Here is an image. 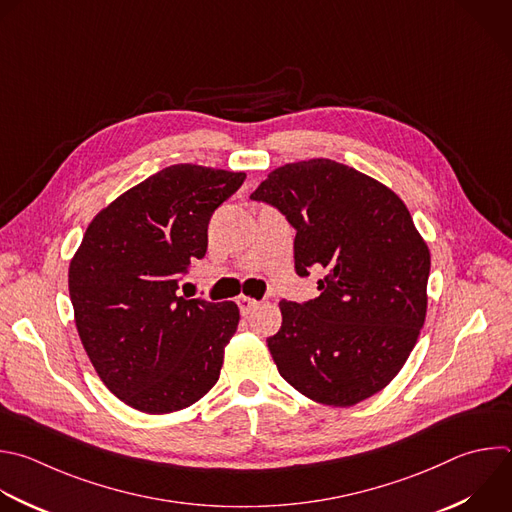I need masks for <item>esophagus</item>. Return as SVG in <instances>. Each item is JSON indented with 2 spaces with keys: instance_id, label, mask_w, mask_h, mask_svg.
I'll return each mask as SVG.
<instances>
[{
  "instance_id": "1",
  "label": "esophagus",
  "mask_w": 512,
  "mask_h": 512,
  "mask_svg": "<svg viewBox=\"0 0 512 512\" xmlns=\"http://www.w3.org/2000/svg\"><path fill=\"white\" fill-rule=\"evenodd\" d=\"M237 305H239L241 313L247 315V313H251V311L259 305V301H257V299H251V297H247V295H241V297L237 299Z\"/></svg>"
}]
</instances>
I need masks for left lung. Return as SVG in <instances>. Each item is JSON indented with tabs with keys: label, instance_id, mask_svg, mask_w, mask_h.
I'll use <instances>...</instances> for the list:
<instances>
[{
	"label": "left lung",
	"instance_id": "1",
	"mask_svg": "<svg viewBox=\"0 0 512 512\" xmlns=\"http://www.w3.org/2000/svg\"><path fill=\"white\" fill-rule=\"evenodd\" d=\"M295 227V271L321 267L319 297L279 301L267 348L281 378L325 406L384 390L414 350L428 307L430 249L404 201L329 158L283 164L251 195Z\"/></svg>",
	"mask_w": 512,
	"mask_h": 512
}]
</instances>
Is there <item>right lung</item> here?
Here are the masks:
<instances>
[{"mask_svg":"<svg viewBox=\"0 0 512 512\" xmlns=\"http://www.w3.org/2000/svg\"><path fill=\"white\" fill-rule=\"evenodd\" d=\"M245 177L166 166L104 207L70 261L82 346L104 386L138 412L185 410L221 376L237 303L187 299L177 289L191 261L207 253L215 209Z\"/></svg>","mask_w":512,"mask_h":512,"instance_id":"obj_1","label":"right lung"}]
</instances>
